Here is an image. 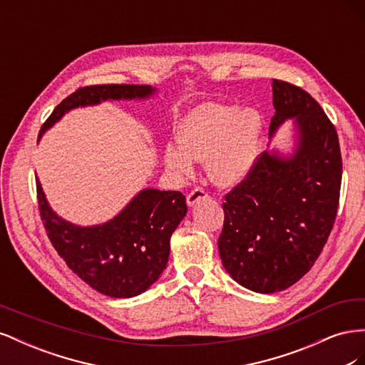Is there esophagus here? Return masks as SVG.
Wrapping results in <instances>:
<instances>
[{
    "label": "esophagus",
    "instance_id": "34e87169",
    "mask_svg": "<svg viewBox=\"0 0 365 365\" xmlns=\"http://www.w3.org/2000/svg\"><path fill=\"white\" fill-rule=\"evenodd\" d=\"M205 197H208V192L205 189H201V187H196V189H193L189 195H187V205L193 207L201 200H205Z\"/></svg>",
    "mask_w": 365,
    "mask_h": 365
}]
</instances>
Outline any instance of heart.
I'll use <instances>...</instances> for the list:
<instances>
[{"mask_svg":"<svg viewBox=\"0 0 365 365\" xmlns=\"http://www.w3.org/2000/svg\"><path fill=\"white\" fill-rule=\"evenodd\" d=\"M262 129L254 108L204 103L187 114L176 129V141L164 148V161L176 173H189L195 160H205L215 184L230 187L252 169Z\"/></svg>","mask_w":365,"mask_h":365,"instance_id":"heart-1","label":"heart"}]
</instances>
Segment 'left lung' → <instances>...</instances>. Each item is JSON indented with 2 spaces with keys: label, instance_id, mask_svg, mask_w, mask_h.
<instances>
[{
  "label": "left lung",
  "instance_id": "left-lung-1",
  "mask_svg": "<svg viewBox=\"0 0 365 365\" xmlns=\"http://www.w3.org/2000/svg\"><path fill=\"white\" fill-rule=\"evenodd\" d=\"M269 137L294 118L289 157L263 152L247 178L225 195L217 245L231 279L247 289L274 294L314 267L334 228L342 161L336 129L300 86L272 79Z\"/></svg>",
  "mask_w": 365,
  "mask_h": 365
}]
</instances>
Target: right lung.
<instances>
[{
    "label": "right lung",
    "mask_w": 365,
    "mask_h": 365,
    "mask_svg": "<svg viewBox=\"0 0 365 365\" xmlns=\"http://www.w3.org/2000/svg\"><path fill=\"white\" fill-rule=\"evenodd\" d=\"M149 85H91L70 94L54 108L43 132L74 108L105 101L148 98ZM41 219L54 250L68 268L103 295L130 298L157 282L170 254V236L187 213L181 192L141 190L121 212L101 225L81 227L59 217L36 180Z\"/></svg>",
    "instance_id": "1"
}]
</instances>
